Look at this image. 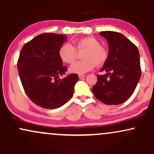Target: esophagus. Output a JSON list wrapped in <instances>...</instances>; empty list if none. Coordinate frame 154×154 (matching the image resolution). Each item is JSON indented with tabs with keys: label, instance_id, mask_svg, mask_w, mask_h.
<instances>
[{
	"label": "esophagus",
	"instance_id": "obj_1",
	"mask_svg": "<svg viewBox=\"0 0 154 154\" xmlns=\"http://www.w3.org/2000/svg\"><path fill=\"white\" fill-rule=\"evenodd\" d=\"M86 76L85 75H79V79H82V78H84V77H85Z\"/></svg>",
	"mask_w": 154,
	"mask_h": 154
}]
</instances>
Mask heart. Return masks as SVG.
I'll return each mask as SVG.
<instances>
[{
  "label": "heart",
  "mask_w": 154,
  "mask_h": 154,
  "mask_svg": "<svg viewBox=\"0 0 154 154\" xmlns=\"http://www.w3.org/2000/svg\"><path fill=\"white\" fill-rule=\"evenodd\" d=\"M83 60L74 63L69 67L72 73L82 75L91 71L97 66H102L106 62L109 53L101 46L99 40L93 37H85L76 40L74 45L70 43H64L59 48V56L63 62L71 64L77 59L78 53L82 52Z\"/></svg>",
  "instance_id": "obj_1"
}]
</instances>
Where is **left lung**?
Wrapping results in <instances>:
<instances>
[{"mask_svg": "<svg viewBox=\"0 0 154 154\" xmlns=\"http://www.w3.org/2000/svg\"><path fill=\"white\" fill-rule=\"evenodd\" d=\"M109 44V57L97 75L92 88L95 98L107 105L125 103L132 95L141 75L140 54L135 44L125 35L113 31L100 32Z\"/></svg>", "mask_w": 154, "mask_h": 154, "instance_id": "8db88e82", "label": "left lung"}]
</instances>
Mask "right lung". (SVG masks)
Listing matches in <instances>:
<instances>
[{
  "label": "right lung",
  "instance_id": "add662e5",
  "mask_svg": "<svg viewBox=\"0 0 154 154\" xmlns=\"http://www.w3.org/2000/svg\"><path fill=\"white\" fill-rule=\"evenodd\" d=\"M66 40L63 35L40 34L24 44L19 54L17 68L24 91L33 103L44 109H58L68 102L79 80L77 74L59 78L67 70L59 56Z\"/></svg>",
  "mask_w": 154,
  "mask_h": 154
}]
</instances>
